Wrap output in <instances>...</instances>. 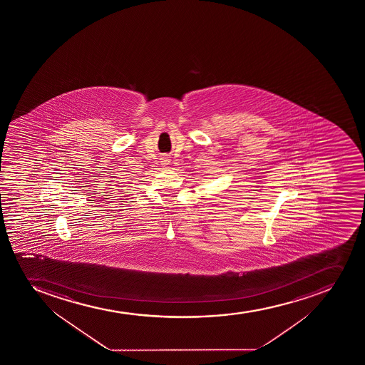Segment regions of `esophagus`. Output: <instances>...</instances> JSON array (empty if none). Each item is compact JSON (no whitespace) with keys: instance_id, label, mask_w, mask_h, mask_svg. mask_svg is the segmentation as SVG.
Here are the masks:
<instances>
[{"instance_id":"34e87169","label":"esophagus","mask_w":365,"mask_h":365,"mask_svg":"<svg viewBox=\"0 0 365 365\" xmlns=\"http://www.w3.org/2000/svg\"><path fill=\"white\" fill-rule=\"evenodd\" d=\"M162 164L164 166L169 165V164H170V159L169 158H163L162 159Z\"/></svg>"}]
</instances>
